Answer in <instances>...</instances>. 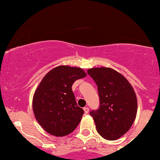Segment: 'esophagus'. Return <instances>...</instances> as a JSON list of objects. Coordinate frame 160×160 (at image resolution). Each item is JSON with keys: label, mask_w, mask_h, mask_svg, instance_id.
<instances>
[{"label": "esophagus", "mask_w": 160, "mask_h": 160, "mask_svg": "<svg viewBox=\"0 0 160 160\" xmlns=\"http://www.w3.org/2000/svg\"><path fill=\"white\" fill-rule=\"evenodd\" d=\"M84 113H88L89 109L88 107H84Z\"/></svg>", "instance_id": "1"}]
</instances>
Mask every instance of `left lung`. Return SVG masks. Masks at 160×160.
Instances as JSON below:
<instances>
[{
    "mask_svg": "<svg viewBox=\"0 0 160 160\" xmlns=\"http://www.w3.org/2000/svg\"><path fill=\"white\" fill-rule=\"evenodd\" d=\"M87 73L98 86L100 106L91 111L98 132L106 140L114 141L132 126L137 114V98L127 78L110 68H93Z\"/></svg>",
    "mask_w": 160,
    "mask_h": 160,
    "instance_id": "left-lung-1",
    "label": "left lung"
}]
</instances>
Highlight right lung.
Here are the masks:
<instances>
[{
  "label": "right lung",
  "mask_w": 160,
  "mask_h": 160,
  "mask_svg": "<svg viewBox=\"0 0 160 160\" xmlns=\"http://www.w3.org/2000/svg\"><path fill=\"white\" fill-rule=\"evenodd\" d=\"M86 76L80 68L60 65L41 80L32 98V110L39 124L48 133L65 136L79 124L84 112L77 106L72 85Z\"/></svg>",
  "instance_id": "obj_1"
}]
</instances>
